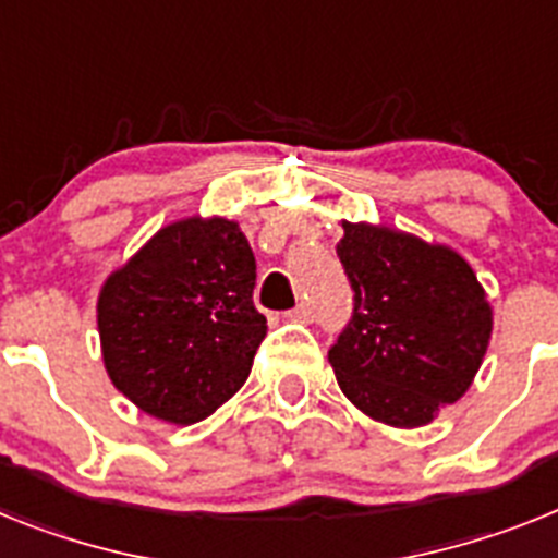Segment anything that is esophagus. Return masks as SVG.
I'll return each instance as SVG.
<instances>
[{"instance_id": "1", "label": "esophagus", "mask_w": 558, "mask_h": 558, "mask_svg": "<svg viewBox=\"0 0 558 558\" xmlns=\"http://www.w3.org/2000/svg\"><path fill=\"white\" fill-rule=\"evenodd\" d=\"M286 317L294 319V323H312V308H308L306 303H300V306H294L292 312H286Z\"/></svg>"}]
</instances>
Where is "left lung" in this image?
Instances as JSON below:
<instances>
[{"mask_svg":"<svg viewBox=\"0 0 558 558\" xmlns=\"http://www.w3.org/2000/svg\"><path fill=\"white\" fill-rule=\"evenodd\" d=\"M342 230L353 317L328 351L339 390L387 426L429 424L481 371L494 328L486 289L452 246L367 221Z\"/></svg>","mask_w":558,"mask_h":558,"instance_id":"left-lung-1","label":"left lung"}]
</instances>
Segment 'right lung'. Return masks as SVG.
Here are the masks:
<instances>
[{"instance_id":"add662e5","label":"right lung","mask_w":558,"mask_h":558,"mask_svg":"<svg viewBox=\"0 0 558 558\" xmlns=\"http://www.w3.org/2000/svg\"><path fill=\"white\" fill-rule=\"evenodd\" d=\"M255 255L239 221L159 227L104 280L98 333L111 385L145 415L187 426L239 393L266 337Z\"/></svg>"}]
</instances>
